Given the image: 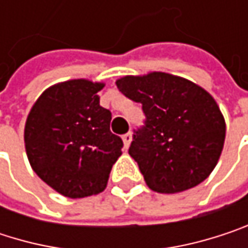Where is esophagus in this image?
<instances>
[{
    "instance_id": "obj_1",
    "label": "esophagus",
    "mask_w": 248,
    "mask_h": 248,
    "mask_svg": "<svg viewBox=\"0 0 248 248\" xmlns=\"http://www.w3.org/2000/svg\"><path fill=\"white\" fill-rule=\"evenodd\" d=\"M122 139H124V146L127 148V146L130 145V140H132V133H130V132H127V133H124V136H122Z\"/></svg>"
}]
</instances>
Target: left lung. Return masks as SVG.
<instances>
[{
  "instance_id": "8db88e82",
  "label": "left lung",
  "mask_w": 248,
  "mask_h": 248,
  "mask_svg": "<svg viewBox=\"0 0 248 248\" xmlns=\"http://www.w3.org/2000/svg\"><path fill=\"white\" fill-rule=\"evenodd\" d=\"M116 86L145 113L143 126L133 130L129 155L146 185L176 194L207 179L225 139V122L213 96L186 78L162 72L124 76Z\"/></svg>"
}]
</instances>
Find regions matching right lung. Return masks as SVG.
<instances>
[{"label": "right lung", "mask_w": 248, "mask_h": 248, "mask_svg": "<svg viewBox=\"0 0 248 248\" xmlns=\"http://www.w3.org/2000/svg\"><path fill=\"white\" fill-rule=\"evenodd\" d=\"M103 83L69 80L47 89L24 129L28 161L47 185L69 198L102 192L124 142L110 132V110L99 105Z\"/></svg>", "instance_id": "obj_1"}]
</instances>
